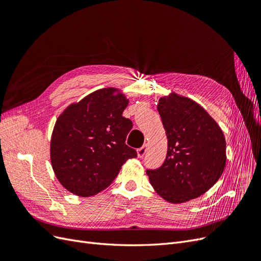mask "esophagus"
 Instances as JSON below:
<instances>
[{
    "label": "esophagus",
    "mask_w": 261,
    "mask_h": 261,
    "mask_svg": "<svg viewBox=\"0 0 261 261\" xmlns=\"http://www.w3.org/2000/svg\"><path fill=\"white\" fill-rule=\"evenodd\" d=\"M146 151H147V145H144L141 148L137 149V155L139 158H143L146 154Z\"/></svg>",
    "instance_id": "34e87169"
}]
</instances>
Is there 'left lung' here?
Returning <instances> with one entry per match:
<instances>
[{"label": "left lung", "instance_id": "1", "mask_svg": "<svg viewBox=\"0 0 261 261\" xmlns=\"http://www.w3.org/2000/svg\"><path fill=\"white\" fill-rule=\"evenodd\" d=\"M158 112L167 134L168 153L160 168L147 170L150 184L172 203L197 198L224 171L223 132L206 110L176 93L161 98Z\"/></svg>", "mask_w": 261, "mask_h": 261}]
</instances>
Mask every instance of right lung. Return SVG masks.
<instances>
[{
	"mask_svg": "<svg viewBox=\"0 0 261 261\" xmlns=\"http://www.w3.org/2000/svg\"><path fill=\"white\" fill-rule=\"evenodd\" d=\"M127 105L117 89L103 88L59 116L51 137V163L68 192L81 197L100 193L126 161L137 156L136 150L125 144L133 128V122L122 115Z\"/></svg>",
	"mask_w": 261,
	"mask_h": 261,
	"instance_id": "right-lung-1",
	"label": "right lung"
}]
</instances>
